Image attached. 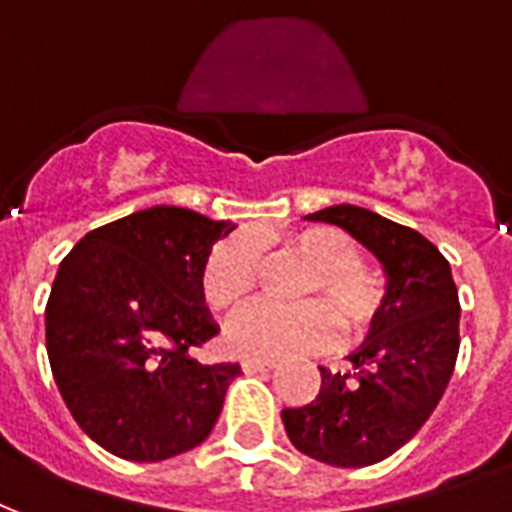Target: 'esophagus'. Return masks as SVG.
Wrapping results in <instances>:
<instances>
[{
	"instance_id": "1",
	"label": "esophagus",
	"mask_w": 512,
	"mask_h": 512,
	"mask_svg": "<svg viewBox=\"0 0 512 512\" xmlns=\"http://www.w3.org/2000/svg\"><path fill=\"white\" fill-rule=\"evenodd\" d=\"M275 367V361H264V359H242V370L245 372H267Z\"/></svg>"
}]
</instances>
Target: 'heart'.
<instances>
[{"label":"heart","instance_id":"heart-1","mask_svg":"<svg viewBox=\"0 0 512 512\" xmlns=\"http://www.w3.org/2000/svg\"><path fill=\"white\" fill-rule=\"evenodd\" d=\"M286 251L297 253L315 270L307 294L326 299L348 334L370 329L383 307V283L375 272L359 264V248L343 232L329 226H307L280 237ZM256 253L245 240L221 242L207 256L202 270V297L215 313H234L253 297ZM324 302L278 310L251 307L226 329V345L245 359H280L291 353L324 348L332 340L337 321Z\"/></svg>","mask_w":512,"mask_h":512}]
</instances>
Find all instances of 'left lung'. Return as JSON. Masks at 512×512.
I'll return each instance as SVG.
<instances>
[{
  "instance_id": "1",
  "label": "left lung",
  "mask_w": 512,
  "mask_h": 512,
  "mask_svg": "<svg viewBox=\"0 0 512 512\" xmlns=\"http://www.w3.org/2000/svg\"><path fill=\"white\" fill-rule=\"evenodd\" d=\"M353 234L378 256L388 286L353 372L321 370L313 402L286 407L297 451L332 467H367L399 451L432 416L459 356V291L443 253L410 226L356 205L307 215Z\"/></svg>"
}]
</instances>
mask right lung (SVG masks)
<instances>
[{
	"instance_id": "right-lung-1",
	"label": "right lung",
	"mask_w": 512,
	"mask_h": 512,
	"mask_svg": "<svg viewBox=\"0 0 512 512\" xmlns=\"http://www.w3.org/2000/svg\"><path fill=\"white\" fill-rule=\"evenodd\" d=\"M232 229L186 207H148L88 232L61 261L45 305L53 380L113 456L161 461L213 432L240 364L191 353L218 334L202 270Z\"/></svg>"
}]
</instances>
